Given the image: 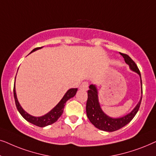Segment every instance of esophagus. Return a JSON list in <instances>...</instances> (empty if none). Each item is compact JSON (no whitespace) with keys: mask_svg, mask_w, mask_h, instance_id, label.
Instances as JSON below:
<instances>
[{"mask_svg":"<svg viewBox=\"0 0 156 156\" xmlns=\"http://www.w3.org/2000/svg\"><path fill=\"white\" fill-rule=\"evenodd\" d=\"M88 87H89L88 83H87V82H84L80 85V89H84V90H87V89H88Z\"/></svg>","mask_w":156,"mask_h":156,"instance_id":"1","label":"esophagus"}]
</instances>
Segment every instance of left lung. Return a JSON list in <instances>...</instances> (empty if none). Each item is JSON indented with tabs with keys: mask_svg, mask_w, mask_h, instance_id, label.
Instances as JSON below:
<instances>
[{
	"mask_svg": "<svg viewBox=\"0 0 156 156\" xmlns=\"http://www.w3.org/2000/svg\"><path fill=\"white\" fill-rule=\"evenodd\" d=\"M121 55L124 58L126 63L129 65L130 69L132 71L139 74L140 78V84H141V94H143L141 76H140V72L138 69L137 65L129 55L123 54V53H121ZM87 93H88L87 94L88 98H87L86 106L87 117H88L90 122L96 128L102 130V131L108 132L117 131V130L121 129V128L128 124L133 119L136 114H137L138 111L140 108L142 99L141 95L138 104L136 106V107L133 108V110L131 113L126 115V116L121 117V118L114 119L111 118L106 114H104V112L101 108V106H100V104L99 103V99H98L97 89L95 85L91 84L89 86V89L87 91Z\"/></svg>",
	"mask_w": 156,
	"mask_h": 156,
	"instance_id": "1",
	"label": "left lung"
}]
</instances>
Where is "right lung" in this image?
I'll return each mask as SVG.
<instances>
[{
	"label": "right lung",
	"instance_id": "add662e5",
	"mask_svg": "<svg viewBox=\"0 0 156 156\" xmlns=\"http://www.w3.org/2000/svg\"><path fill=\"white\" fill-rule=\"evenodd\" d=\"M42 48V47H41V48H36L34 49V50H32L30 53H32L33 52H35V51L39 50V49H41ZM15 81H16V79H15ZM76 91H77V88H73V89H69V90L66 92L62 99L60 100V101H59V103L57 104V106H55V108H53L50 112H48V114L44 115V116H42L40 117H35V116H31V115H30L29 114H27V113L26 112H25V111L23 110V108L21 107V106L20 105V104H19V102L18 101V99H17L16 87H15V85L13 88L14 99H15V101H16V107L18 108L19 113H20L21 116H22L25 120L39 127H44V126H47L52 124V123H54L55 122H56V121L58 120L59 117L62 116V114L64 107H65L66 102H67L69 99L74 97V95L76 94Z\"/></svg>",
	"mask_w": 156,
	"mask_h": 156
}]
</instances>
